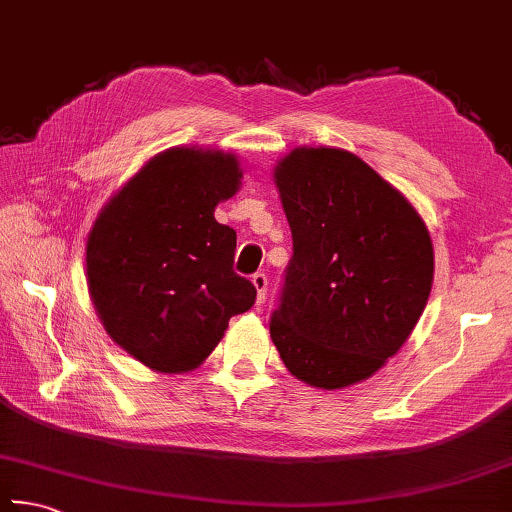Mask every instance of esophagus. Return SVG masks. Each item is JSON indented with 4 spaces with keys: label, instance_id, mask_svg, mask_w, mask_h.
Masks as SVG:
<instances>
[{
    "label": "esophagus",
    "instance_id": "obj_1",
    "mask_svg": "<svg viewBox=\"0 0 512 512\" xmlns=\"http://www.w3.org/2000/svg\"><path fill=\"white\" fill-rule=\"evenodd\" d=\"M253 284L257 288V304L266 302V291H268V277L266 273H255L253 275Z\"/></svg>",
    "mask_w": 512,
    "mask_h": 512
}]
</instances>
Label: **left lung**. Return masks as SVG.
<instances>
[{"label": "left lung", "instance_id": "left-lung-1", "mask_svg": "<svg viewBox=\"0 0 512 512\" xmlns=\"http://www.w3.org/2000/svg\"><path fill=\"white\" fill-rule=\"evenodd\" d=\"M293 235L271 338L295 378L340 389L410 338L434 275L432 239L401 192L356 154L297 147L275 170Z\"/></svg>", "mask_w": 512, "mask_h": 512}]
</instances>
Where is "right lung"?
Returning <instances> with one entry per match:
<instances>
[{"label":"right lung","instance_id":"obj_1","mask_svg":"<svg viewBox=\"0 0 512 512\" xmlns=\"http://www.w3.org/2000/svg\"><path fill=\"white\" fill-rule=\"evenodd\" d=\"M232 154L174 147L147 163L96 219L87 282L116 345L165 374L190 371L219 345L257 288L232 271L237 232L215 208L239 190Z\"/></svg>","mask_w":512,"mask_h":512}]
</instances>
